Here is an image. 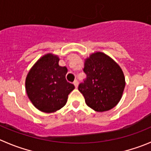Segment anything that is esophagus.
Segmentation results:
<instances>
[{"mask_svg":"<svg viewBox=\"0 0 151 151\" xmlns=\"http://www.w3.org/2000/svg\"><path fill=\"white\" fill-rule=\"evenodd\" d=\"M74 86H75L76 88H77V87H78V81H77V80H74Z\"/></svg>","mask_w":151,"mask_h":151,"instance_id":"obj_1","label":"esophagus"}]
</instances>
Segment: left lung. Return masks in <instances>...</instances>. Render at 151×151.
Instances as JSON below:
<instances>
[{"label":"left lung","mask_w":151,"mask_h":151,"mask_svg":"<svg viewBox=\"0 0 151 151\" xmlns=\"http://www.w3.org/2000/svg\"><path fill=\"white\" fill-rule=\"evenodd\" d=\"M83 71L86 79L79 85L88 106L105 112L119 103L125 87V77L119 65L110 56L97 51L85 59Z\"/></svg>","instance_id":"1"}]
</instances>
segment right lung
Masks as SVG:
<instances>
[{"instance_id":"obj_1","label":"right lung","mask_w":151,"mask_h":151,"mask_svg":"<svg viewBox=\"0 0 151 151\" xmlns=\"http://www.w3.org/2000/svg\"><path fill=\"white\" fill-rule=\"evenodd\" d=\"M60 57L48 53L42 56L29 69L25 88L29 101L36 109L52 113L63 108L74 86L67 82L68 69L59 65Z\"/></svg>"}]
</instances>
